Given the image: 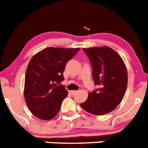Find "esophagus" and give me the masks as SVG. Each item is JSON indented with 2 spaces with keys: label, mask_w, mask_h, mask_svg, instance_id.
I'll use <instances>...</instances> for the list:
<instances>
[{
  "label": "esophagus",
  "mask_w": 148,
  "mask_h": 148,
  "mask_svg": "<svg viewBox=\"0 0 148 148\" xmlns=\"http://www.w3.org/2000/svg\"><path fill=\"white\" fill-rule=\"evenodd\" d=\"M70 93L73 94V95H74V94L77 93V91L76 90H72V91H70Z\"/></svg>",
  "instance_id": "1"
}]
</instances>
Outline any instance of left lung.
<instances>
[{
    "mask_svg": "<svg viewBox=\"0 0 148 148\" xmlns=\"http://www.w3.org/2000/svg\"><path fill=\"white\" fill-rule=\"evenodd\" d=\"M92 67V78L99 88L89 92L81 104L93 115H104L114 110L121 103L127 86V71L121 56L109 47L83 48Z\"/></svg>",
    "mask_w": 148,
    "mask_h": 148,
    "instance_id": "obj_1",
    "label": "left lung"
}]
</instances>
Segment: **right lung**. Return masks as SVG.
Instances as JSON below:
<instances>
[{"mask_svg": "<svg viewBox=\"0 0 148 148\" xmlns=\"http://www.w3.org/2000/svg\"><path fill=\"white\" fill-rule=\"evenodd\" d=\"M80 48L47 47L32 56L27 68L24 99L31 113L41 120L54 118L59 112L67 90L58 85L64 80L66 63Z\"/></svg>", "mask_w": 148, "mask_h": 148, "instance_id": "add662e5", "label": "right lung"}]
</instances>
